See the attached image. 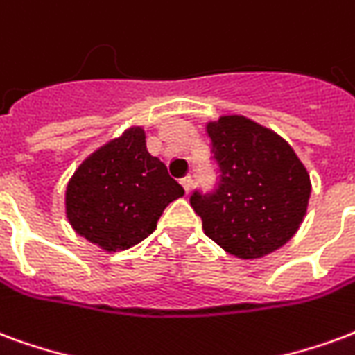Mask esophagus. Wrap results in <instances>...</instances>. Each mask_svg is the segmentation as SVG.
<instances>
[{"label":"esophagus","mask_w":355,"mask_h":355,"mask_svg":"<svg viewBox=\"0 0 355 355\" xmlns=\"http://www.w3.org/2000/svg\"><path fill=\"white\" fill-rule=\"evenodd\" d=\"M180 183L183 185V189H185V193H189V189H191V183H193V180H191V175H185V178H181Z\"/></svg>","instance_id":"34e87169"}]
</instances>
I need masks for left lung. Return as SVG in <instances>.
<instances>
[{
  "label": "left lung",
  "mask_w": 355,
  "mask_h": 355,
  "mask_svg": "<svg viewBox=\"0 0 355 355\" xmlns=\"http://www.w3.org/2000/svg\"><path fill=\"white\" fill-rule=\"evenodd\" d=\"M206 132L221 170L214 195L191 196L206 236L240 259L276 252L306 216V168L280 134L244 115H221Z\"/></svg>",
  "instance_id": "8db88e82"
}]
</instances>
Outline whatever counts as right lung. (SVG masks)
I'll list each match as a JSON object with an SVG mask.
<instances>
[{"label": "right lung", "instance_id": "obj_1", "mask_svg": "<svg viewBox=\"0 0 355 355\" xmlns=\"http://www.w3.org/2000/svg\"><path fill=\"white\" fill-rule=\"evenodd\" d=\"M185 195L166 164L147 151L144 126H130L83 160L66 187V217L103 252L146 240L168 204Z\"/></svg>", "mask_w": 355, "mask_h": 355}]
</instances>
